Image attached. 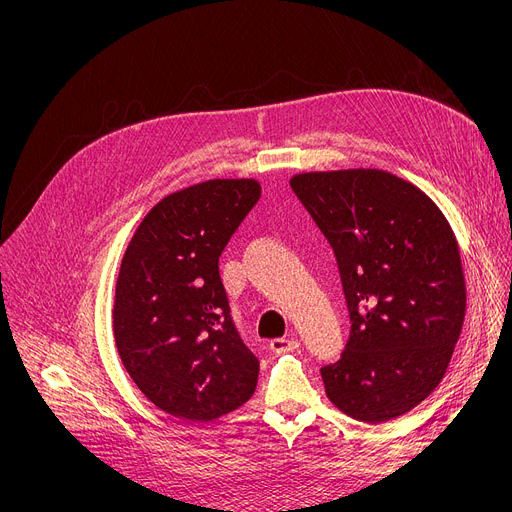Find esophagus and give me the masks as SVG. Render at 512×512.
<instances>
[{
	"mask_svg": "<svg viewBox=\"0 0 512 512\" xmlns=\"http://www.w3.org/2000/svg\"><path fill=\"white\" fill-rule=\"evenodd\" d=\"M298 347H300V341H298V339H286V337L273 339V341L269 343V349H271L273 353H286V351H294V349H298Z\"/></svg>",
	"mask_w": 512,
	"mask_h": 512,
	"instance_id": "esophagus-1",
	"label": "esophagus"
}]
</instances>
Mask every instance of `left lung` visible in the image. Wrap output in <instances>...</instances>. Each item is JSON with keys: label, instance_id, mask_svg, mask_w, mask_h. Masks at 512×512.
<instances>
[{"label": "left lung", "instance_id": "8db88e82", "mask_svg": "<svg viewBox=\"0 0 512 512\" xmlns=\"http://www.w3.org/2000/svg\"><path fill=\"white\" fill-rule=\"evenodd\" d=\"M290 185L331 243L349 308L341 359L320 367L345 414L386 423L443 380L466 314L453 230L416 185L378 169L300 173Z\"/></svg>", "mask_w": 512, "mask_h": 512}]
</instances>
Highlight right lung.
Returning <instances> with one entry per match:
<instances>
[{
	"label": "right lung",
	"instance_id": "right-lung-1",
	"mask_svg": "<svg viewBox=\"0 0 512 512\" xmlns=\"http://www.w3.org/2000/svg\"><path fill=\"white\" fill-rule=\"evenodd\" d=\"M261 198L255 179H210L163 198L122 257L114 339L155 406L212 421L257 388L259 359L241 339L218 259Z\"/></svg>",
	"mask_w": 512,
	"mask_h": 512
}]
</instances>
